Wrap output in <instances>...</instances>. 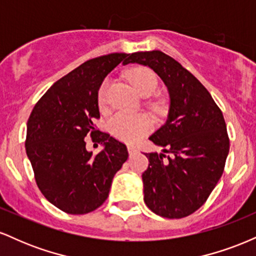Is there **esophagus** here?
<instances>
[{
	"label": "esophagus",
	"mask_w": 256,
	"mask_h": 256,
	"mask_svg": "<svg viewBox=\"0 0 256 256\" xmlns=\"http://www.w3.org/2000/svg\"><path fill=\"white\" fill-rule=\"evenodd\" d=\"M128 154H130V155L136 154V152H137V149L134 148V146H128Z\"/></svg>",
	"instance_id": "34e87169"
}]
</instances>
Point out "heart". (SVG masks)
<instances>
[{"instance_id":"b5f03b06","label":"heart","mask_w":256,"mask_h":256,"mask_svg":"<svg viewBox=\"0 0 256 256\" xmlns=\"http://www.w3.org/2000/svg\"><path fill=\"white\" fill-rule=\"evenodd\" d=\"M132 85L142 96H150L158 89V77L152 70L138 67L128 73ZM110 80L106 79L98 91V102L104 104L107 98ZM108 128L114 137L124 142L134 143L152 130V120L144 113L128 114L118 112L108 120Z\"/></svg>"}]
</instances>
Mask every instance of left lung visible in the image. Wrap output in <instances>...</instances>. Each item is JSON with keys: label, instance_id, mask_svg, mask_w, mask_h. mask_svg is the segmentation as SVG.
<instances>
[{"label": "left lung", "instance_id": "left-lung-1", "mask_svg": "<svg viewBox=\"0 0 256 256\" xmlns=\"http://www.w3.org/2000/svg\"><path fill=\"white\" fill-rule=\"evenodd\" d=\"M134 62L150 67L170 94L165 125L149 137L164 149L146 154L144 202L164 218H184L207 201L224 172L230 149L224 116L198 79L165 52H132L128 64Z\"/></svg>", "mask_w": 256, "mask_h": 256}]
</instances>
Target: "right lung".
Here are the masks:
<instances>
[{
	"mask_svg": "<svg viewBox=\"0 0 256 256\" xmlns=\"http://www.w3.org/2000/svg\"><path fill=\"white\" fill-rule=\"evenodd\" d=\"M128 55L85 61L52 85L28 118L25 148L36 183L44 198L68 214L90 213L104 204L114 174L128 160L124 143L96 130L94 122L100 118L102 82L120 62L128 64ZM89 133L104 144L98 154L84 146Z\"/></svg>",
	"mask_w": 256,
	"mask_h": 256,
	"instance_id": "add662e5",
	"label": "right lung"
}]
</instances>
